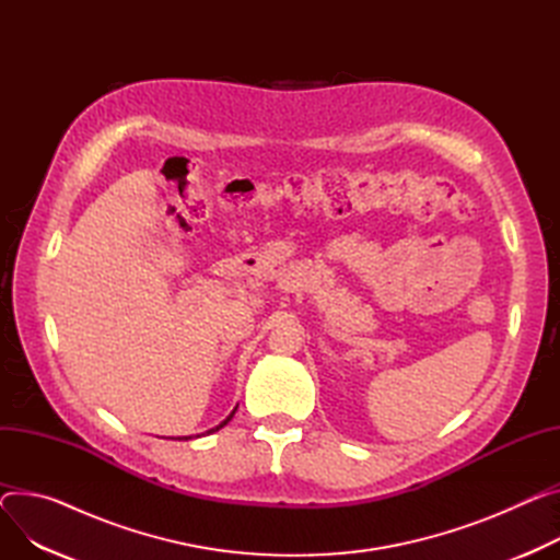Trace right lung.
Listing matches in <instances>:
<instances>
[{"instance_id": "1", "label": "right lung", "mask_w": 560, "mask_h": 560, "mask_svg": "<svg viewBox=\"0 0 560 560\" xmlns=\"http://www.w3.org/2000/svg\"><path fill=\"white\" fill-rule=\"evenodd\" d=\"M235 410H237V408H235ZM235 410H233V412H231V415H229V417H226V419H224V421H222V423H220V425H214V428H212V430H208V433H214V430H220V428H224V425H226V423H229V421H231V419H233V415H235ZM184 440H190V438H184Z\"/></svg>"}]
</instances>
